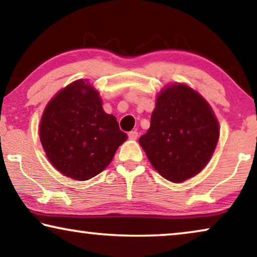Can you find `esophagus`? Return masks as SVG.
<instances>
[{
  "label": "esophagus",
  "mask_w": 257,
  "mask_h": 257,
  "mask_svg": "<svg viewBox=\"0 0 257 257\" xmlns=\"http://www.w3.org/2000/svg\"><path fill=\"white\" fill-rule=\"evenodd\" d=\"M128 138L131 140H136L137 138H138V132H137V131L128 132Z\"/></svg>",
  "instance_id": "34e87169"
}]
</instances>
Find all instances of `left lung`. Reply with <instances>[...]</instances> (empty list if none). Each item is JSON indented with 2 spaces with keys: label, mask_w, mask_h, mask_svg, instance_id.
Wrapping results in <instances>:
<instances>
[{
  "label": "left lung",
  "mask_w": 257,
  "mask_h": 257,
  "mask_svg": "<svg viewBox=\"0 0 257 257\" xmlns=\"http://www.w3.org/2000/svg\"><path fill=\"white\" fill-rule=\"evenodd\" d=\"M219 135L205 98L185 84H172L158 94L151 126L139 144L161 177L182 182L208 164Z\"/></svg>",
  "instance_id": "left-lung-1"
}]
</instances>
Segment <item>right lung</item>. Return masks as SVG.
<instances>
[{
	"label": "right lung",
	"mask_w": 257,
	"mask_h": 257,
	"mask_svg": "<svg viewBox=\"0 0 257 257\" xmlns=\"http://www.w3.org/2000/svg\"><path fill=\"white\" fill-rule=\"evenodd\" d=\"M99 92L85 79L76 80L49 101L40 125L48 159L65 177L84 181L96 177L127 139L114 115L103 110Z\"/></svg>",
	"instance_id": "add662e5"
}]
</instances>
